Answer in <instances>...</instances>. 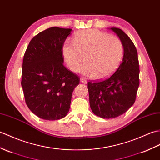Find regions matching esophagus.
Here are the masks:
<instances>
[{"instance_id": "esophagus-1", "label": "esophagus", "mask_w": 160, "mask_h": 160, "mask_svg": "<svg viewBox=\"0 0 160 160\" xmlns=\"http://www.w3.org/2000/svg\"><path fill=\"white\" fill-rule=\"evenodd\" d=\"M80 81L81 83H83V84H87V80H85L84 78H80Z\"/></svg>"}]
</instances>
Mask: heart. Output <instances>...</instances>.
Returning <instances> with one entry per match:
<instances>
[{
	"label": "heart",
	"mask_w": 160,
	"mask_h": 160,
	"mask_svg": "<svg viewBox=\"0 0 160 160\" xmlns=\"http://www.w3.org/2000/svg\"><path fill=\"white\" fill-rule=\"evenodd\" d=\"M73 43L65 42L62 55L69 68L83 75L98 79L107 78L118 68L123 57L124 48L117 37L97 29H88L77 32Z\"/></svg>",
	"instance_id": "obj_1"
}]
</instances>
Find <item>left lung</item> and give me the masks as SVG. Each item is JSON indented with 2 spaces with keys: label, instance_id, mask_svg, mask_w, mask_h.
<instances>
[{
  "label": "left lung",
  "instance_id": "8db88e82",
  "mask_svg": "<svg viewBox=\"0 0 160 160\" xmlns=\"http://www.w3.org/2000/svg\"><path fill=\"white\" fill-rule=\"evenodd\" d=\"M110 29L116 33L123 46L122 62L109 78L88 82L91 108L96 116L102 118L117 117L130 108L139 87V62L134 44L121 29Z\"/></svg>",
  "mask_w": 160,
  "mask_h": 160
}]
</instances>
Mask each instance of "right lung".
Here are the masks:
<instances>
[{"label":"right lung","instance_id":"1","mask_svg":"<svg viewBox=\"0 0 160 160\" xmlns=\"http://www.w3.org/2000/svg\"><path fill=\"white\" fill-rule=\"evenodd\" d=\"M72 29L51 27L30 42L24 56L22 87L28 108L44 120L68 114L79 78L63 65L62 46Z\"/></svg>","mask_w":160,"mask_h":160}]
</instances>
